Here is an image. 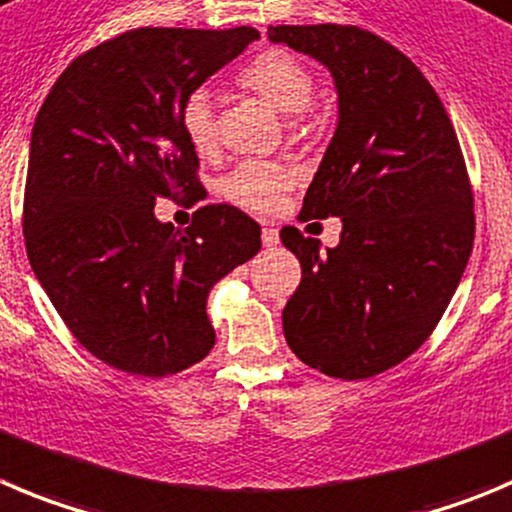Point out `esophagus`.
<instances>
[{
    "label": "esophagus",
    "instance_id": "obj_1",
    "mask_svg": "<svg viewBox=\"0 0 512 512\" xmlns=\"http://www.w3.org/2000/svg\"><path fill=\"white\" fill-rule=\"evenodd\" d=\"M280 242V234H278V229L272 227V224H265V227H262V245L265 247H275Z\"/></svg>",
    "mask_w": 512,
    "mask_h": 512
}]
</instances>
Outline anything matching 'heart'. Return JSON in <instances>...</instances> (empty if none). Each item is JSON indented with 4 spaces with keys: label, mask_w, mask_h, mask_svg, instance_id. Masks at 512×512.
Here are the masks:
<instances>
[{
    "label": "heart",
    "mask_w": 512,
    "mask_h": 512,
    "mask_svg": "<svg viewBox=\"0 0 512 512\" xmlns=\"http://www.w3.org/2000/svg\"><path fill=\"white\" fill-rule=\"evenodd\" d=\"M237 83L245 90L260 95L275 111L293 116L313 103L315 75L308 62L290 50H265L252 57L237 73ZM179 126L199 156L212 154L217 148V121H214L212 93L194 88L184 95L179 105ZM293 184V174L283 164L272 161H245L222 181L224 197L237 207L252 212H272Z\"/></svg>",
    "instance_id": "heart-1"
}]
</instances>
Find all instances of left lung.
I'll return each instance as SVG.
<instances>
[{
  "label": "left lung",
  "mask_w": 512,
  "mask_h": 512,
  "mask_svg": "<svg viewBox=\"0 0 512 512\" xmlns=\"http://www.w3.org/2000/svg\"><path fill=\"white\" fill-rule=\"evenodd\" d=\"M267 37L323 62L338 126L300 219L341 217V242L283 227L303 267L283 310L290 351L356 381L401 364L437 328L475 240L472 186L442 100L422 70L353 25H280Z\"/></svg>",
  "instance_id": "obj_1"
}]
</instances>
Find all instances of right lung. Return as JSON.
Listing matches in <instances>:
<instances>
[{
  "mask_svg": "<svg viewBox=\"0 0 512 512\" xmlns=\"http://www.w3.org/2000/svg\"><path fill=\"white\" fill-rule=\"evenodd\" d=\"M260 32L138 27L70 62L35 118L25 245L73 336L126 374H179L214 346L209 290L260 252V224L229 204L186 229L156 199L204 197L197 151L179 126L189 90Z\"/></svg>",
  "mask_w": 512,
  "mask_h": 512,
  "instance_id": "add662e5",
  "label": "right lung"
}]
</instances>
